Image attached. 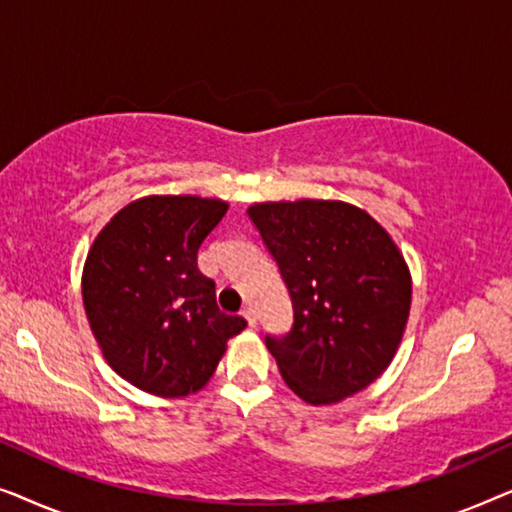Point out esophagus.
Returning a JSON list of instances; mask_svg holds the SVG:
<instances>
[{"mask_svg":"<svg viewBox=\"0 0 512 512\" xmlns=\"http://www.w3.org/2000/svg\"><path fill=\"white\" fill-rule=\"evenodd\" d=\"M242 317L247 319L249 326H256V310H254V305H244L242 307Z\"/></svg>","mask_w":512,"mask_h":512,"instance_id":"34e87169","label":"esophagus"}]
</instances>
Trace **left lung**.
Segmentation results:
<instances>
[{
  "label": "left lung",
  "instance_id": "8db88e82",
  "mask_svg": "<svg viewBox=\"0 0 512 512\" xmlns=\"http://www.w3.org/2000/svg\"><path fill=\"white\" fill-rule=\"evenodd\" d=\"M293 305L286 335H265L293 394L312 405L366 389L394 359L412 282L387 230L340 200L258 202L247 209Z\"/></svg>",
  "mask_w": 512,
  "mask_h": 512
}]
</instances>
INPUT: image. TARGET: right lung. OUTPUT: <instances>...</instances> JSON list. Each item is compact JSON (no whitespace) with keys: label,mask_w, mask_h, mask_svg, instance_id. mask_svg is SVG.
I'll return each instance as SVG.
<instances>
[{"label":"right lung","mask_w":512,"mask_h":512,"mask_svg":"<svg viewBox=\"0 0 512 512\" xmlns=\"http://www.w3.org/2000/svg\"><path fill=\"white\" fill-rule=\"evenodd\" d=\"M228 202L149 195L123 207L83 265L86 317L123 380L163 398L195 394L214 375L228 338L247 326L216 305L198 249Z\"/></svg>","instance_id":"obj_1"}]
</instances>
